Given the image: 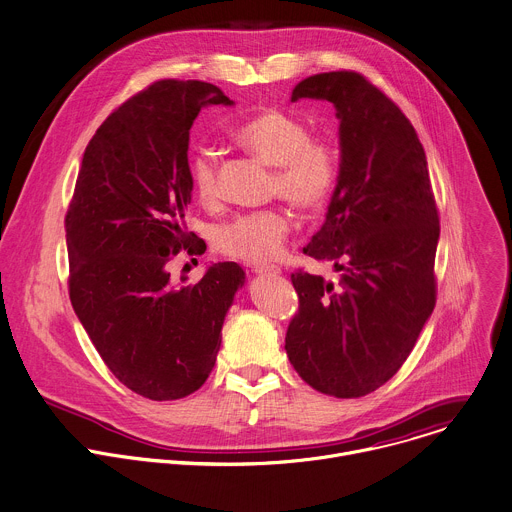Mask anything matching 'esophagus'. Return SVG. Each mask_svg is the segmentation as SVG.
<instances>
[{
	"label": "esophagus",
	"mask_w": 512,
	"mask_h": 512,
	"mask_svg": "<svg viewBox=\"0 0 512 512\" xmlns=\"http://www.w3.org/2000/svg\"><path fill=\"white\" fill-rule=\"evenodd\" d=\"M253 271L255 273H259V275H281V269L277 267V265H257V267H253Z\"/></svg>",
	"instance_id": "esophagus-1"
}]
</instances>
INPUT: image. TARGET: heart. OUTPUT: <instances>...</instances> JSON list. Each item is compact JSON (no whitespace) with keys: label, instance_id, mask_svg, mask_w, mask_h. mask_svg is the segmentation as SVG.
Masks as SVG:
<instances>
[{"label":"heart","instance_id":"heart-1","mask_svg":"<svg viewBox=\"0 0 512 512\" xmlns=\"http://www.w3.org/2000/svg\"><path fill=\"white\" fill-rule=\"evenodd\" d=\"M233 138L275 164L273 191L297 211H319L331 199L339 181V152L329 138L309 134L301 118L281 108H261L233 128ZM189 175L197 197L203 203H215L217 156L205 148L195 150ZM289 229L291 221L281 209L245 213L217 229L215 245L227 257L261 263L279 253Z\"/></svg>","mask_w":512,"mask_h":512}]
</instances>
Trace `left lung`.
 <instances>
[{"instance_id": "1", "label": "left lung", "mask_w": 512, "mask_h": 512, "mask_svg": "<svg viewBox=\"0 0 512 512\" xmlns=\"http://www.w3.org/2000/svg\"><path fill=\"white\" fill-rule=\"evenodd\" d=\"M299 98L327 100L339 118V181L303 253L342 279L291 273L299 309L285 350L317 392L362 398L402 368L436 305L440 217L420 138L378 86L360 72H323L293 88Z\"/></svg>"}]
</instances>
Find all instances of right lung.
<instances>
[{
	"instance_id": "1",
	"label": "right lung",
	"mask_w": 512,
	"mask_h": 512,
	"mask_svg": "<svg viewBox=\"0 0 512 512\" xmlns=\"http://www.w3.org/2000/svg\"><path fill=\"white\" fill-rule=\"evenodd\" d=\"M233 104L201 80H158L120 104L82 158L64 219L72 307L108 370L148 400L197 392L215 368L221 327L245 281L215 263L173 283L168 263L207 245L183 227L191 203L189 130L201 108Z\"/></svg>"
}]
</instances>
